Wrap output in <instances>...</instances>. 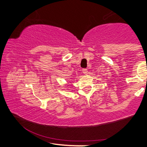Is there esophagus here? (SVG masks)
<instances>
[{"label":"esophagus","mask_w":147,"mask_h":147,"mask_svg":"<svg viewBox=\"0 0 147 147\" xmlns=\"http://www.w3.org/2000/svg\"><path fill=\"white\" fill-rule=\"evenodd\" d=\"M88 69H84L83 70H82V73H84V74H88Z\"/></svg>","instance_id":"34e87169"}]
</instances>
